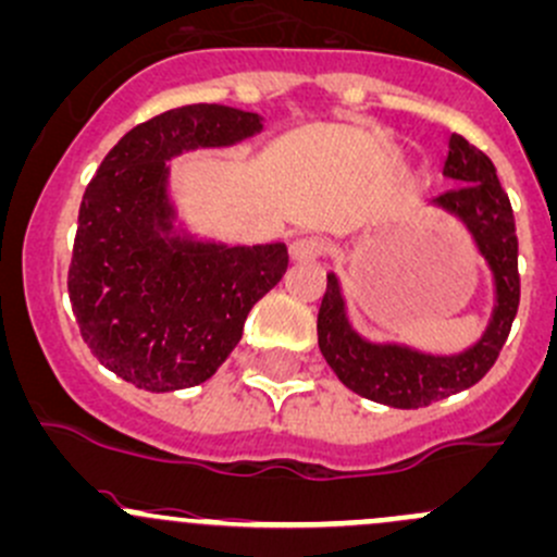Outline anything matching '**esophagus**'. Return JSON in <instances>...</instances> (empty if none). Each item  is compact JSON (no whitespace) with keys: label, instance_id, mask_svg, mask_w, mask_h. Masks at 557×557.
Segmentation results:
<instances>
[{"label":"esophagus","instance_id":"34e87169","mask_svg":"<svg viewBox=\"0 0 557 557\" xmlns=\"http://www.w3.org/2000/svg\"><path fill=\"white\" fill-rule=\"evenodd\" d=\"M290 261L296 263H307L314 261L320 253H323V245H320L318 237H296L288 248Z\"/></svg>","mask_w":557,"mask_h":557}]
</instances>
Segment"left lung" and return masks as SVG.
I'll return each mask as SVG.
<instances>
[{"instance_id":"left-lung-1","label":"left lung","mask_w":557,"mask_h":557,"mask_svg":"<svg viewBox=\"0 0 557 557\" xmlns=\"http://www.w3.org/2000/svg\"><path fill=\"white\" fill-rule=\"evenodd\" d=\"M443 175L459 186L432 197L430 205L465 226L494 283L491 318L475 344L454 355H432L400 342H371L349 320L336 272H327L318 312L320 352L338 382L382 406L424 408L470 389L496 362L518 314V237L510 200L496 178L494 162L454 133Z\"/></svg>"}]
</instances>
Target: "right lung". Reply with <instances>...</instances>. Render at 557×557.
I'll return each instance as SVG.
<instances>
[{
	"label": "right lung",
	"instance_id": "obj_1",
	"mask_svg": "<svg viewBox=\"0 0 557 557\" xmlns=\"http://www.w3.org/2000/svg\"><path fill=\"white\" fill-rule=\"evenodd\" d=\"M253 111L191 103L140 122L103 157L79 205L69 298L90 352L146 392L208 382L248 312L288 267L285 243L191 234L171 195V160L259 136Z\"/></svg>",
	"mask_w": 557,
	"mask_h": 557
}]
</instances>
